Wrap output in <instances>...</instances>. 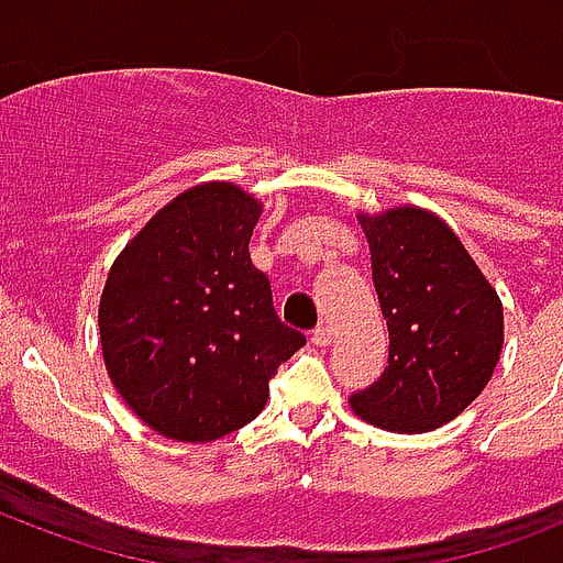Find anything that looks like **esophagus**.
I'll return each instance as SVG.
<instances>
[{"instance_id":"esophagus-1","label":"esophagus","mask_w":563,"mask_h":563,"mask_svg":"<svg viewBox=\"0 0 563 563\" xmlns=\"http://www.w3.org/2000/svg\"><path fill=\"white\" fill-rule=\"evenodd\" d=\"M312 342H316L318 347H327V344L333 342V327H330V324H318L316 330H312Z\"/></svg>"}]
</instances>
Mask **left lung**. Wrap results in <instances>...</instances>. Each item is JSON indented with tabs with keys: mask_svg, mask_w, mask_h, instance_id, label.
<instances>
[{
	"mask_svg": "<svg viewBox=\"0 0 563 563\" xmlns=\"http://www.w3.org/2000/svg\"><path fill=\"white\" fill-rule=\"evenodd\" d=\"M388 324V368L351 394L391 432H429L462 415L503 351V303L444 221L415 207L362 216Z\"/></svg>",
	"mask_w": 563,
	"mask_h": 563,
	"instance_id": "left-lung-1",
	"label": "left lung"
}]
</instances>
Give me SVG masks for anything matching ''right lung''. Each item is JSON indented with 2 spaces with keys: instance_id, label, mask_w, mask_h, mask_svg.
Segmentation results:
<instances>
[{
  "instance_id": "add662e5",
  "label": "right lung",
  "mask_w": 563,
  "mask_h": 563,
  "mask_svg": "<svg viewBox=\"0 0 563 563\" xmlns=\"http://www.w3.org/2000/svg\"><path fill=\"white\" fill-rule=\"evenodd\" d=\"M260 201L230 184L178 195L122 251L99 307L104 365L125 402L175 441H216L263 411L303 333L274 312L247 254Z\"/></svg>"
}]
</instances>
